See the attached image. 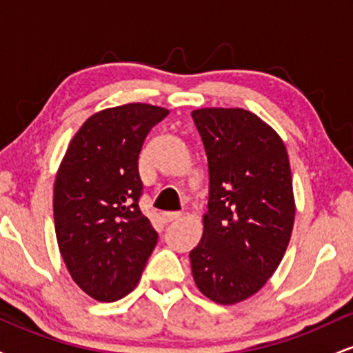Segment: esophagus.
<instances>
[{
  "label": "esophagus",
  "instance_id": "esophagus-1",
  "mask_svg": "<svg viewBox=\"0 0 353 353\" xmlns=\"http://www.w3.org/2000/svg\"><path fill=\"white\" fill-rule=\"evenodd\" d=\"M181 216H182V214L181 212H176V210H174V212H164L163 214V217H164L165 222L177 221V219H181Z\"/></svg>",
  "mask_w": 353,
  "mask_h": 353
}]
</instances>
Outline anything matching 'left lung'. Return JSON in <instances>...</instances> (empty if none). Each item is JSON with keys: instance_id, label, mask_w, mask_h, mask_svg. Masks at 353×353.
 <instances>
[{"instance_id": "left-lung-1", "label": "left lung", "mask_w": 353, "mask_h": 353, "mask_svg": "<svg viewBox=\"0 0 353 353\" xmlns=\"http://www.w3.org/2000/svg\"><path fill=\"white\" fill-rule=\"evenodd\" d=\"M192 119L209 164L204 232L190 250L197 289L232 305L262 289L281 264L295 219L289 154L281 136L241 108H202Z\"/></svg>"}]
</instances>
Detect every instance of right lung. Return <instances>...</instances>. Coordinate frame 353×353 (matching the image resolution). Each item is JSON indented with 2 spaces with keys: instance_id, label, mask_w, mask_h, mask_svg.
I'll return each mask as SVG.
<instances>
[{
  "instance_id": "add662e5",
  "label": "right lung",
  "mask_w": 353,
  "mask_h": 353,
  "mask_svg": "<svg viewBox=\"0 0 353 353\" xmlns=\"http://www.w3.org/2000/svg\"><path fill=\"white\" fill-rule=\"evenodd\" d=\"M169 114L144 103L103 109L79 128L54 181V229L72 281L99 302L119 301L139 282L157 244L141 212L139 152Z\"/></svg>"
}]
</instances>
